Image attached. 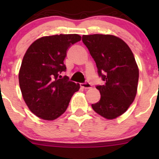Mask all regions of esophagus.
<instances>
[{"label": "esophagus", "instance_id": "obj_1", "mask_svg": "<svg viewBox=\"0 0 159 159\" xmlns=\"http://www.w3.org/2000/svg\"><path fill=\"white\" fill-rule=\"evenodd\" d=\"M81 87L83 88V89H91V84H90L89 82L81 83Z\"/></svg>", "mask_w": 159, "mask_h": 159}]
</instances>
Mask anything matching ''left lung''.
<instances>
[{
    "mask_svg": "<svg viewBox=\"0 0 159 159\" xmlns=\"http://www.w3.org/2000/svg\"><path fill=\"white\" fill-rule=\"evenodd\" d=\"M82 41L105 81L96 87L101 99L91 107L103 118L115 119L128 110L137 94L139 70L134 54L129 45L115 35H83Z\"/></svg>",
    "mask_w": 159,
    "mask_h": 159,
    "instance_id": "1",
    "label": "left lung"
}]
</instances>
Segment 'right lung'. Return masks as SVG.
I'll use <instances>...</instances> for the list:
<instances>
[{
    "label": "right lung",
    "instance_id": "add662e5",
    "mask_svg": "<svg viewBox=\"0 0 159 159\" xmlns=\"http://www.w3.org/2000/svg\"><path fill=\"white\" fill-rule=\"evenodd\" d=\"M76 34L44 36L27 50L18 74L22 97L29 110L47 121L56 119L66 111L79 84L61 78L66 70L64 61L71 44L81 41Z\"/></svg>",
    "mask_w": 159,
    "mask_h": 159
}]
</instances>
